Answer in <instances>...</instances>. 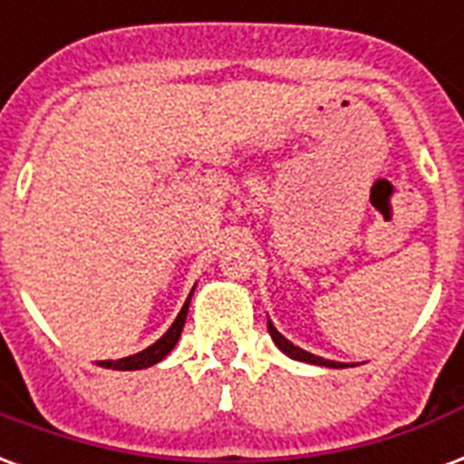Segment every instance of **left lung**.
<instances>
[{
	"instance_id": "obj_1",
	"label": "left lung",
	"mask_w": 464,
	"mask_h": 464,
	"mask_svg": "<svg viewBox=\"0 0 464 464\" xmlns=\"http://www.w3.org/2000/svg\"><path fill=\"white\" fill-rule=\"evenodd\" d=\"M267 332H270V337H273V342L277 344V349H280L283 354L290 356V359H297V362H307V363H317V366H329V369H339V366H344V363L329 362V359H322V356L310 354V352H304V349H300V346H295L293 342H287V339H285L276 327H273V322H270V319H267Z\"/></svg>"
}]
</instances>
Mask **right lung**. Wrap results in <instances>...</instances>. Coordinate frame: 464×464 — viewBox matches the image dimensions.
I'll return each instance as SVG.
<instances>
[{
    "instance_id": "obj_1",
    "label": "right lung",
    "mask_w": 464,
    "mask_h": 464,
    "mask_svg": "<svg viewBox=\"0 0 464 464\" xmlns=\"http://www.w3.org/2000/svg\"><path fill=\"white\" fill-rule=\"evenodd\" d=\"M188 300H191V295L184 302V307L174 319V324L167 329V334L162 339H157L152 346H147L145 352H140V354L125 356V359H118V362H101V366L105 369H118V372H135V369H147V366H152V363L162 362L164 356L169 354L174 344L179 342L181 337V329H184V322H187V312H188Z\"/></svg>"
}]
</instances>
